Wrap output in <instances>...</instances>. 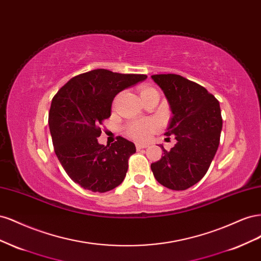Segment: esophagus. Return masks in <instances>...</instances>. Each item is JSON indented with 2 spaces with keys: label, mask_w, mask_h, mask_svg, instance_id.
Instances as JSON below:
<instances>
[{
  "label": "esophagus",
  "mask_w": 261,
  "mask_h": 261,
  "mask_svg": "<svg viewBox=\"0 0 261 261\" xmlns=\"http://www.w3.org/2000/svg\"><path fill=\"white\" fill-rule=\"evenodd\" d=\"M148 145H143V144H136V149L137 150H141V149H145L147 148Z\"/></svg>",
  "instance_id": "esophagus-1"
}]
</instances>
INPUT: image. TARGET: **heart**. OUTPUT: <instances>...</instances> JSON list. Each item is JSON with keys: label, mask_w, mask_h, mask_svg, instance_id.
Wrapping results in <instances>:
<instances>
[{"label": "heart", "mask_w": 261, "mask_h": 261, "mask_svg": "<svg viewBox=\"0 0 261 261\" xmlns=\"http://www.w3.org/2000/svg\"><path fill=\"white\" fill-rule=\"evenodd\" d=\"M156 91L152 87H144L140 90V96L145 97L147 94ZM158 127V124L152 120L146 121H135L132 122L126 127V135L135 140H145L149 136V134L153 132Z\"/></svg>", "instance_id": "b5f03b06"}]
</instances>
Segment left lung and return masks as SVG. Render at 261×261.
<instances>
[{"label": "left lung", "mask_w": 261, "mask_h": 261, "mask_svg": "<svg viewBox=\"0 0 261 261\" xmlns=\"http://www.w3.org/2000/svg\"><path fill=\"white\" fill-rule=\"evenodd\" d=\"M164 92L173 116L165 135L176 144L151 164L155 179L173 191H184L206 174L216 155L222 130L219 101L202 86L175 74L152 75Z\"/></svg>", "instance_id": "1"}]
</instances>
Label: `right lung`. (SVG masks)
<instances>
[{
    "label": "right lung",
    "mask_w": 261,
    "mask_h": 261,
    "mask_svg": "<svg viewBox=\"0 0 261 261\" xmlns=\"http://www.w3.org/2000/svg\"><path fill=\"white\" fill-rule=\"evenodd\" d=\"M146 75L118 74L93 69L69 80L52 99L49 127L55 154L76 184L94 193H106L126 176L132 141L121 136L111 146L100 145L102 122L111 116L116 94L143 82Z\"/></svg>",
    "instance_id": "obj_1"
}]
</instances>
